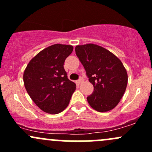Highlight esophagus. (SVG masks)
<instances>
[{"label":"esophagus","instance_id":"1","mask_svg":"<svg viewBox=\"0 0 152 152\" xmlns=\"http://www.w3.org/2000/svg\"><path fill=\"white\" fill-rule=\"evenodd\" d=\"M83 80H83V77H80V79L77 80V83L78 84H80V83H82L83 82Z\"/></svg>","mask_w":152,"mask_h":152}]
</instances>
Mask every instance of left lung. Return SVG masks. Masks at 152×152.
Masks as SVG:
<instances>
[{"instance_id": "1", "label": "left lung", "mask_w": 152, "mask_h": 152, "mask_svg": "<svg viewBox=\"0 0 152 152\" xmlns=\"http://www.w3.org/2000/svg\"><path fill=\"white\" fill-rule=\"evenodd\" d=\"M75 53L94 87V92L87 97L90 106L100 112L115 108L128 84V75L121 61L95 44L77 45Z\"/></svg>"}]
</instances>
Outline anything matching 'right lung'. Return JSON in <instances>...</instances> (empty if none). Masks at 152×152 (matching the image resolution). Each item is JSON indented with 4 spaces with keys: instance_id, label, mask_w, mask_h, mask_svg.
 Returning a JSON list of instances; mask_svg holds the SVG:
<instances>
[{
    "instance_id": "add662e5",
    "label": "right lung",
    "mask_w": 152,
    "mask_h": 152,
    "mask_svg": "<svg viewBox=\"0 0 152 152\" xmlns=\"http://www.w3.org/2000/svg\"><path fill=\"white\" fill-rule=\"evenodd\" d=\"M73 46L54 44L31 59L24 70V86L32 100L43 112L55 115L69 104L76 84L68 79L64 68Z\"/></svg>"
}]
</instances>
